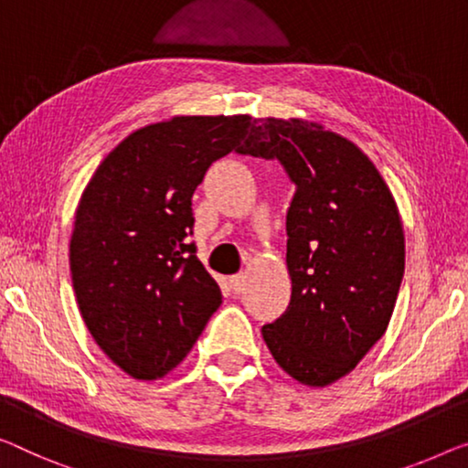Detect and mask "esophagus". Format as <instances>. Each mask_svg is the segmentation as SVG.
<instances>
[{
	"label": "esophagus",
	"mask_w": 468,
	"mask_h": 468,
	"mask_svg": "<svg viewBox=\"0 0 468 468\" xmlns=\"http://www.w3.org/2000/svg\"><path fill=\"white\" fill-rule=\"evenodd\" d=\"M229 285H231L233 294H241V292L246 290V277H243V275H235V277L229 279Z\"/></svg>",
	"instance_id": "1"
}]
</instances>
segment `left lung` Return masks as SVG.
I'll return each instance as SVG.
<instances>
[{"mask_svg": "<svg viewBox=\"0 0 468 468\" xmlns=\"http://www.w3.org/2000/svg\"><path fill=\"white\" fill-rule=\"evenodd\" d=\"M237 153L277 157L296 185L285 216L292 296L262 338L290 378L327 387L385 336L406 267L399 207L372 159L317 122L264 117Z\"/></svg>", "mask_w": 468, "mask_h": 468, "instance_id": "8db88e82", "label": "left lung"}]
</instances>
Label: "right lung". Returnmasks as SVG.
Listing matches in <instances>:
<instances>
[{"label": "right lung", "instance_id": "1", "mask_svg": "<svg viewBox=\"0 0 468 468\" xmlns=\"http://www.w3.org/2000/svg\"><path fill=\"white\" fill-rule=\"evenodd\" d=\"M250 115H174L143 125L83 189L71 243L73 290L88 332L134 380L186 357L218 309V283L186 243L193 193L216 159L239 149Z\"/></svg>", "mask_w": 468, "mask_h": 468}]
</instances>
